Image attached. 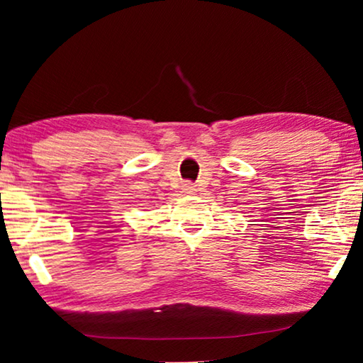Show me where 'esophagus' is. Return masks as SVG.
<instances>
[{"label":"esophagus","mask_w":363,"mask_h":363,"mask_svg":"<svg viewBox=\"0 0 363 363\" xmlns=\"http://www.w3.org/2000/svg\"><path fill=\"white\" fill-rule=\"evenodd\" d=\"M183 191H185L186 195H193V191H195V186H193L191 183H186V185L183 186Z\"/></svg>","instance_id":"obj_1"}]
</instances>
